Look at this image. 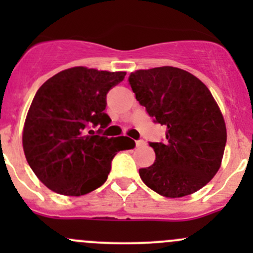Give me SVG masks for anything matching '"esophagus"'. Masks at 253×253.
Wrapping results in <instances>:
<instances>
[{"label": "esophagus", "instance_id": "1", "mask_svg": "<svg viewBox=\"0 0 253 253\" xmlns=\"http://www.w3.org/2000/svg\"><path fill=\"white\" fill-rule=\"evenodd\" d=\"M144 144L145 142L143 141V139H138V141H136V147H143Z\"/></svg>", "mask_w": 253, "mask_h": 253}]
</instances>
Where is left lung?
Returning <instances> with one entry per match:
<instances>
[{"mask_svg":"<svg viewBox=\"0 0 253 253\" xmlns=\"http://www.w3.org/2000/svg\"><path fill=\"white\" fill-rule=\"evenodd\" d=\"M128 81L153 121L167 127L164 141L149 143L155 162L139 169L143 182L170 198L202 188L220 168L226 144L225 122L209 89L170 66L136 71Z\"/></svg>","mask_w":253,"mask_h":253,"instance_id":"8db88e82","label":"left lung"}]
</instances>
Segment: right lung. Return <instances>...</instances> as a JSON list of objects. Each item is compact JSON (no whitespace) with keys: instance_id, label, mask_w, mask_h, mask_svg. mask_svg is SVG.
<instances>
[{"instance_id":"add662e5","label":"right lung","mask_w":253,"mask_h":253,"mask_svg":"<svg viewBox=\"0 0 253 253\" xmlns=\"http://www.w3.org/2000/svg\"><path fill=\"white\" fill-rule=\"evenodd\" d=\"M126 72L73 67L47 79L32 101L24 131L25 158L53 192L82 196L104 185L120 150L132 149L128 137H104L111 119L106 95ZM90 126H99L96 134ZM87 130L88 132H86Z\"/></svg>"}]
</instances>
